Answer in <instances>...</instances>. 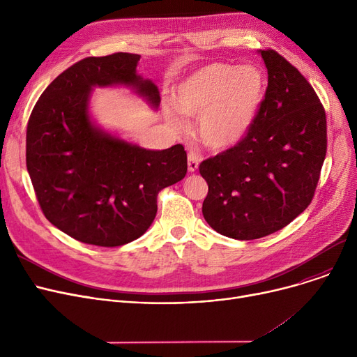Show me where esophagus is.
<instances>
[{
    "label": "esophagus",
    "instance_id": "esophagus-1",
    "mask_svg": "<svg viewBox=\"0 0 357 357\" xmlns=\"http://www.w3.org/2000/svg\"><path fill=\"white\" fill-rule=\"evenodd\" d=\"M198 162H199L198 156L194 152H190L188 153V171L190 172H195L197 171V169H198Z\"/></svg>",
    "mask_w": 357,
    "mask_h": 357
}]
</instances>
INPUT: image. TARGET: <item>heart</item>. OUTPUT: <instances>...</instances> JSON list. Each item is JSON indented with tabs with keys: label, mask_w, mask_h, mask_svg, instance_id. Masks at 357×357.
<instances>
[{
	"label": "heart",
	"mask_w": 357,
	"mask_h": 357,
	"mask_svg": "<svg viewBox=\"0 0 357 357\" xmlns=\"http://www.w3.org/2000/svg\"><path fill=\"white\" fill-rule=\"evenodd\" d=\"M265 73L253 65L210 63L192 72L176 88V107L199 117L198 136L213 150H227L248 137L266 98ZM167 119L182 127L175 109Z\"/></svg>",
	"instance_id": "1"
}]
</instances>
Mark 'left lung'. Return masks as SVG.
<instances>
[{
    "mask_svg": "<svg viewBox=\"0 0 357 357\" xmlns=\"http://www.w3.org/2000/svg\"><path fill=\"white\" fill-rule=\"evenodd\" d=\"M266 98L248 137L199 165L202 214L217 233L253 240L295 220L312 199L327 152L326 111L314 88L275 50H260Z\"/></svg>",
    "mask_w": 357,
    "mask_h": 357,
    "instance_id": "obj_1",
    "label": "left lung"
}]
</instances>
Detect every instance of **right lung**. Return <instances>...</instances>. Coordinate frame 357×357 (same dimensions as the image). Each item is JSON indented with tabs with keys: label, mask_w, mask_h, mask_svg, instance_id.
<instances>
[{
	"label": "right lung",
	"mask_w": 357,
	"mask_h": 357,
	"mask_svg": "<svg viewBox=\"0 0 357 357\" xmlns=\"http://www.w3.org/2000/svg\"><path fill=\"white\" fill-rule=\"evenodd\" d=\"M140 54L85 58L62 72L36 102L26 163L45 217L72 238L101 248L139 238L158 213V194L186 175L182 144L149 150L91 120L93 86L123 85L153 108L158 86L137 75Z\"/></svg>",
	"instance_id": "obj_1"
}]
</instances>
